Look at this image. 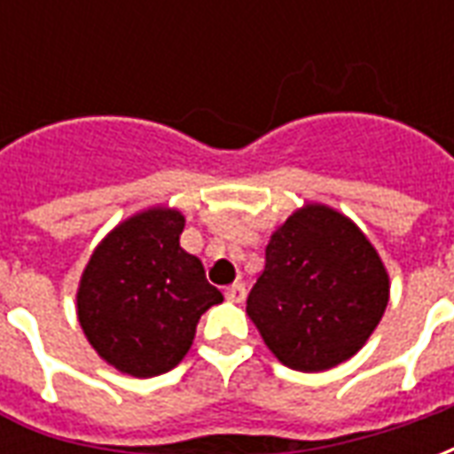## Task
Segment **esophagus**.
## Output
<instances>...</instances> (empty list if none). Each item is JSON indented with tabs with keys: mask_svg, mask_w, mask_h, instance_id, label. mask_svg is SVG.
<instances>
[{
	"mask_svg": "<svg viewBox=\"0 0 454 454\" xmlns=\"http://www.w3.org/2000/svg\"><path fill=\"white\" fill-rule=\"evenodd\" d=\"M226 299L228 301H233V304H240V301L246 299V285L236 282V285L226 286Z\"/></svg>",
	"mask_w": 454,
	"mask_h": 454,
	"instance_id": "1",
	"label": "esophagus"
}]
</instances>
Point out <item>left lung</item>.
<instances>
[{
  "instance_id": "obj_1",
  "label": "left lung",
  "mask_w": 454,
  "mask_h": 454,
  "mask_svg": "<svg viewBox=\"0 0 454 454\" xmlns=\"http://www.w3.org/2000/svg\"><path fill=\"white\" fill-rule=\"evenodd\" d=\"M387 301L389 277L360 228L309 204L275 231L247 316L282 364L324 372L360 350Z\"/></svg>"
}]
</instances>
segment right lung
Returning <instances> with one entry per match:
<instances>
[{
  "mask_svg": "<svg viewBox=\"0 0 454 454\" xmlns=\"http://www.w3.org/2000/svg\"><path fill=\"white\" fill-rule=\"evenodd\" d=\"M184 216L150 208L123 221L87 262L77 316L104 360L133 377L169 372L192 348L201 314L223 301L199 257L179 247Z\"/></svg>",
  "mask_w": 454,
  "mask_h": 454,
  "instance_id": "right-lung-1",
  "label": "right lung"
}]
</instances>
